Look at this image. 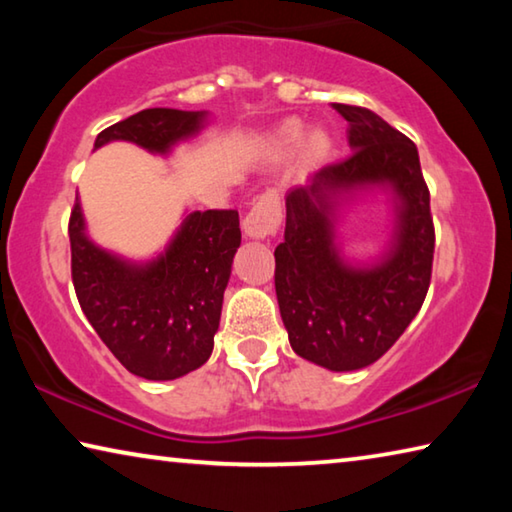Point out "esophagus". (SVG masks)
Wrapping results in <instances>:
<instances>
[{"instance_id":"esophagus-1","label":"esophagus","mask_w":512,"mask_h":512,"mask_svg":"<svg viewBox=\"0 0 512 512\" xmlns=\"http://www.w3.org/2000/svg\"><path fill=\"white\" fill-rule=\"evenodd\" d=\"M282 221L280 198L275 192H266L257 198L253 210L246 214L244 219V232L250 239H266L277 230Z\"/></svg>"}]
</instances>
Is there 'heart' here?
Wrapping results in <instances>:
<instances>
[{
    "instance_id": "1",
    "label": "heart",
    "mask_w": 512,
    "mask_h": 512,
    "mask_svg": "<svg viewBox=\"0 0 512 512\" xmlns=\"http://www.w3.org/2000/svg\"><path fill=\"white\" fill-rule=\"evenodd\" d=\"M271 142L277 151L287 153L298 146V162L305 171H314L329 160L334 151V135L329 128L318 124L305 131V124L300 119H287L275 128Z\"/></svg>"
}]
</instances>
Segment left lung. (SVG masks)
I'll list each match as a JSON object with an SVG mask.
<instances>
[{
	"label": "left lung",
	"instance_id": "left-lung-1",
	"mask_svg": "<svg viewBox=\"0 0 512 512\" xmlns=\"http://www.w3.org/2000/svg\"><path fill=\"white\" fill-rule=\"evenodd\" d=\"M334 108L350 124L352 155L287 192L275 293L293 352L332 372H350L384 357L420 311L436 237L415 144L368 108ZM368 193H384L392 203V232L375 258H348L338 225L342 212Z\"/></svg>",
	"mask_w": 512,
	"mask_h": 512
}]
</instances>
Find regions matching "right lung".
Instances as JSON below:
<instances>
[{"label": "right lung", "mask_w": 512, "mask_h": 512, "mask_svg": "<svg viewBox=\"0 0 512 512\" xmlns=\"http://www.w3.org/2000/svg\"><path fill=\"white\" fill-rule=\"evenodd\" d=\"M207 124V110L146 108L101 131L94 151L110 142H131L169 158ZM69 244L83 314L128 372L169 381L210 359L232 259L241 244L235 210L185 212L160 253L128 259L90 239L76 194Z\"/></svg>", "instance_id": "1"}]
</instances>
